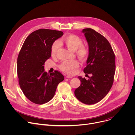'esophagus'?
<instances>
[{
    "label": "esophagus",
    "instance_id": "esophagus-1",
    "mask_svg": "<svg viewBox=\"0 0 135 135\" xmlns=\"http://www.w3.org/2000/svg\"><path fill=\"white\" fill-rule=\"evenodd\" d=\"M66 78H67V79H70V78H73V76H70V75H67V76H66Z\"/></svg>",
    "mask_w": 135,
    "mask_h": 135
}]
</instances>
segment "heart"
Listing matches in <instances>:
<instances>
[{"instance_id":"b5f03b06","label":"heart","mask_w":135,"mask_h":135,"mask_svg":"<svg viewBox=\"0 0 135 135\" xmlns=\"http://www.w3.org/2000/svg\"><path fill=\"white\" fill-rule=\"evenodd\" d=\"M62 43L70 50L76 51V54L80 59L84 60L87 59L90 50L88 46L83 44V41L79 36L75 34H69L65 36L62 40ZM60 47V43L58 41L54 42L51 46V54L52 56H55ZM80 66V63L78 60L72 61H64L59 66V68L62 71L70 75L74 74L77 69Z\"/></svg>"}]
</instances>
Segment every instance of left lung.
I'll return each mask as SVG.
<instances>
[{
    "mask_svg": "<svg viewBox=\"0 0 135 135\" xmlns=\"http://www.w3.org/2000/svg\"><path fill=\"white\" fill-rule=\"evenodd\" d=\"M89 44L90 54L85 74H91L88 80L79 76L80 86L75 95L82 103L92 105L102 100L110 90L115 71V55L106 38L91 28L82 31Z\"/></svg>",
    "mask_w": 135,
    "mask_h": 135,
    "instance_id": "1",
    "label": "left lung"
}]
</instances>
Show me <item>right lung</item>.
I'll return each mask as SVG.
<instances>
[{"label": "right lung", "mask_w": 135, "mask_h": 135, "mask_svg": "<svg viewBox=\"0 0 135 135\" xmlns=\"http://www.w3.org/2000/svg\"><path fill=\"white\" fill-rule=\"evenodd\" d=\"M63 32L41 29L31 33L25 41L17 61L18 83L26 97L33 103L42 105L50 101L56 88L64 80L58 70L44 71L45 62L51 56V46Z\"/></svg>", "instance_id": "add662e5"}]
</instances>
